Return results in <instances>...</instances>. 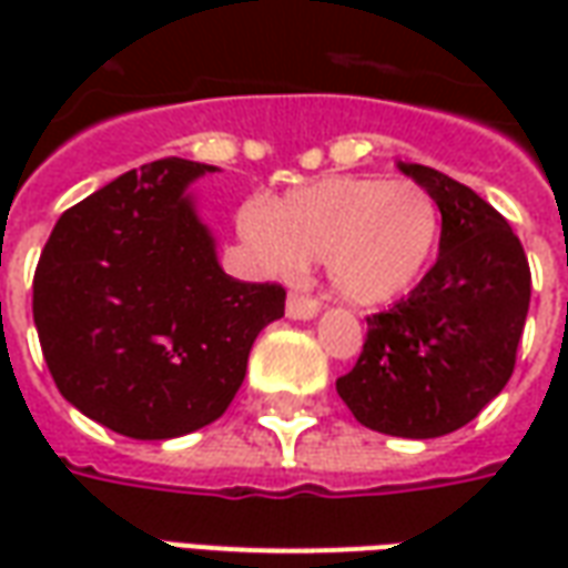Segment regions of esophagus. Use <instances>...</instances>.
I'll return each mask as SVG.
<instances>
[{
    "label": "esophagus",
    "instance_id": "1",
    "mask_svg": "<svg viewBox=\"0 0 568 568\" xmlns=\"http://www.w3.org/2000/svg\"><path fill=\"white\" fill-rule=\"evenodd\" d=\"M285 313H288L292 320H313V316L320 313V301L313 295H304V292H288Z\"/></svg>",
    "mask_w": 568,
    "mask_h": 568
}]
</instances>
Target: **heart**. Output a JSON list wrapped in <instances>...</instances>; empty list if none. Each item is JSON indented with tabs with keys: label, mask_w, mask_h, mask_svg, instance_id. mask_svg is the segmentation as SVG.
I'll return each mask as SVG.
<instances>
[{
	"label": "heart",
	"mask_w": 568,
	"mask_h": 568,
	"mask_svg": "<svg viewBox=\"0 0 568 568\" xmlns=\"http://www.w3.org/2000/svg\"><path fill=\"white\" fill-rule=\"evenodd\" d=\"M240 236L273 273L325 258L332 288L356 307H377L419 283L440 236L435 197L417 182L325 175L273 203L248 200Z\"/></svg>",
	"instance_id": "heart-1"
}]
</instances>
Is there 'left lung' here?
<instances>
[{
  "mask_svg": "<svg viewBox=\"0 0 568 568\" xmlns=\"http://www.w3.org/2000/svg\"><path fill=\"white\" fill-rule=\"evenodd\" d=\"M440 210L438 261L395 307L368 316L356 368L337 395L362 426L395 438H440L511 381L532 273L511 224L450 175L398 163Z\"/></svg>",
  "mask_w": 568,
  "mask_h": 568,
  "instance_id": "8db88e82",
  "label": "left lung"
}]
</instances>
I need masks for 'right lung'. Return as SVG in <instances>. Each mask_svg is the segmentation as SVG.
<instances>
[{"instance_id": "add662e5", "label": "right lung", "mask_w": 568, "mask_h": 568, "mask_svg": "<svg viewBox=\"0 0 568 568\" xmlns=\"http://www.w3.org/2000/svg\"><path fill=\"white\" fill-rule=\"evenodd\" d=\"M215 166L163 158L60 215L32 276L57 389L118 435L163 440L234 402L248 349L285 313L280 283H240L185 194Z\"/></svg>"}]
</instances>
